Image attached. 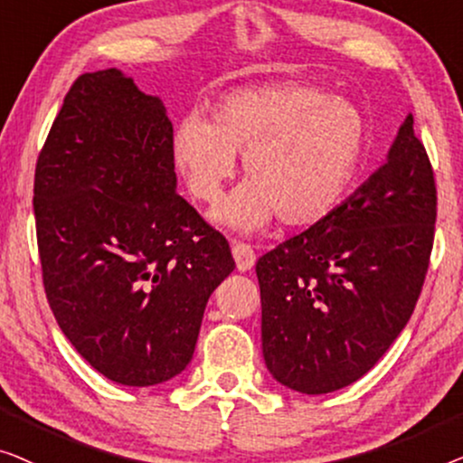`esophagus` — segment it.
Wrapping results in <instances>:
<instances>
[{"label":"esophagus","mask_w":463,"mask_h":463,"mask_svg":"<svg viewBox=\"0 0 463 463\" xmlns=\"http://www.w3.org/2000/svg\"><path fill=\"white\" fill-rule=\"evenodd\" d=\"M232 258L234 262H237L239 272L251 270L253 264H256V253H253L251 247L245 243H232Z\"/></svg>","instance_id":"esophagus-1"}]
</instances>
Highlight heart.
<instances>
[{"mask_svg":"<svg viewBox=\"0 0 463 463\" xmlns=\"http://www.w3.org/2000/svg\"><path fill=\"white\" fill-rule=\"evenodd\" d=\"M364 145L367 123L354 104L299 83H270L222 96L207 121L182 119L172 161L191 197L213 205L243 155L247 182L212 218L247 234L275 218L285 226L323 222L353 186Z\"/></svg>","mask_w":463,"mask_h":463,"instance_id":"obj_1","label":"heart"}]
</instances>
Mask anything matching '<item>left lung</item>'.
<instances>
[{"label": "left lung", "mask_w": 463, "mask_h": 463, "mask_svg": "<svg viewBox=\"0 0 463 463\" xmlns=\"http://www.w3.org/2000/svg\"><path fill=\"white\" fill-rule=\"evenodd\" d=\"M434 222L432 165L409 113L386 164L323 222L258 260L270 375L327 394L367 373L413 315Z\"/></svg>", "instance_id": "1"}]
</instances>
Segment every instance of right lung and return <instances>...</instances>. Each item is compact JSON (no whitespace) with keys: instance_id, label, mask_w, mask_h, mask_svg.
I'll return each instance as SVG.
<instances>
[{"instance_id":"right-lung-1","label":"right lung","mask_w":463,"mask_h":463,"mask_svg":"<svg viewBox=\"0 0 463 463\" xmlns=\"http://www.w3.org/2000/svg\"><path fill=\"white\" fill-rule=\"evenodd\" d=\"M174 128L119 69L83 73L35 167L43 288L77 353L123 386L191 363L207 299L234 270L226 239L175 193Z\"/></svg>"}]
</instances>
